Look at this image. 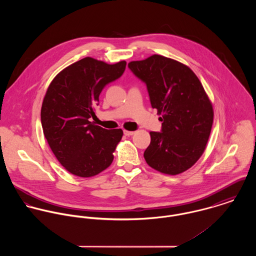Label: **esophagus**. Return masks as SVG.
Masks as SVG:
<instances>
[{"mask_svg": "<svg viewBox=\"0 0 256 256\" xmlns=\"http://www.w3.org/2000/svg\"><path fill=\"white\" fill-rule=\"evenodd\" d=\"M135 134V132H133V131H127V130H124V135L125 136H132V135H134Z\"/></svg>", "mask_w": 256, "mask_h": 256, "instance_id": "obj_1", "label": "esophagus"}]
</instances>
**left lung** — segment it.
<instances>
[{"instance_id":"left-lung-1","label":"left lung","mask_w":256,"mask_h":256,"mask_svg":"<svg viewBox=\"0 0 256 256\" xmlns=\"http://www.w3.org/2000/svg\"><path fill=\"white\" fill-rule=\"evenodd\" d=\"M128 67L146 84L152 108L162 115V132H150L146 164L162 174H180L206 148L214 118L212 104L197 76L178 61L154 54Z\"/></svg>"}]
</instances>
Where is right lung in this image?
I'll return each mask as SVG.
<instances>
[{
  "instance_id": "obj_1",
  "label": "right lung",
  "mask_w": 256,
  "mask_h": 256,
  "mask_svg": "<svg viewBox=\"0 0 256 256\" xmlns=\"http://www.w3.org/2000/svg\"><path fill=\"white\" fill-rule=\"evenodd\" d=\"M126 62L110 65L86 57L58 74L41 108L45 139L59 162L74 176L90 178L106 170L120 142L121 129L90 122L104 88L124 73Z\"/></svg>"
}]
</instances>
